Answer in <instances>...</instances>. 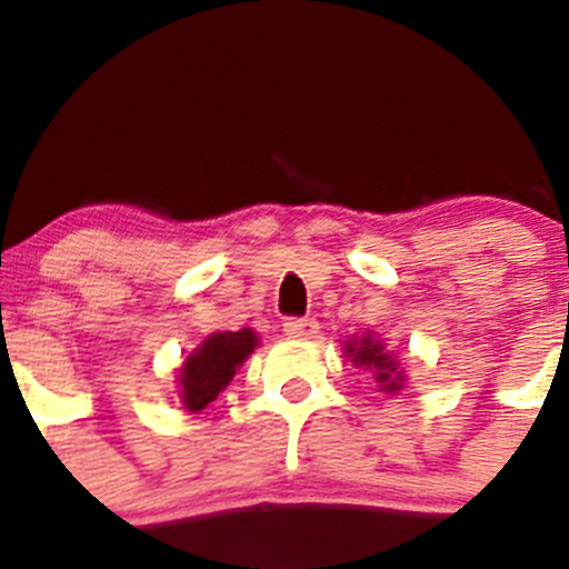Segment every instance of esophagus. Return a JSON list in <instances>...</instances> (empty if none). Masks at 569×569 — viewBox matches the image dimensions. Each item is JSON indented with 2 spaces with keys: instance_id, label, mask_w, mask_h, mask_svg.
<instances>
[{
  "instance_id": "obj_1",
  "label": "esophagus",
  "mask_w": 569,
  "mask_h": 569,
  "mask_svg": "<svg viewBox=\"0 0 569 569\" xmlns=\"http://www.w3.org/2000/svg\"><path fill=\"white\" fill-rule=\"evenodd\" d=\"M319 333V321L316 319H288L284 321V336L290 339H313Z\"/></svg>"
}]
</instances>
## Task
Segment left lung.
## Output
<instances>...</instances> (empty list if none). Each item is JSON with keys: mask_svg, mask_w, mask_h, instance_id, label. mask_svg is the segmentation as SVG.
Listing matches in <instances>:
<instances>
[{"mask_svg": "<svg viewBox=\"0 0 569 569\" xmlns=\"http://www.w3.org/2000/svg\"><path fill=\"white\" fill-rule=\"evenodd\" d=\"M341 350H345L347 361H353L356 367H365V370L373 373L381 393L393 396L399 390H405L407 370L399 365V359L390 350H385V341L376 339L373 333H365L359 339L353 336V339L341 341Z\"/></svg>", "mask_w": 569, "mask_h": 569, "instance_id": "obj_1", "label": "left lung"}]
</instances>
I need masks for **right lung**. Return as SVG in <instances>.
Returning <instances> with one entry per match:
<instances>
[{"mask_svg":"<svg viewBox=\"0 0 569 569\" xmlns=\"http://www.w3.org/2000/svg\"><path fill=\"white\" fill-rule=\"evenodd\" d=\"M259 347L256 330H216L179 367V401L184 410L199 413L233 381L248 356Z\"/></svg>","mask_w":569,"mask_h":569,"instance_id":"add662e5","label":"right lung"}]
</instances>
